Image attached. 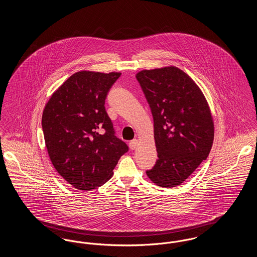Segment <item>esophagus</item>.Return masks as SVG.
<instances>
[{
  "mask_svg": "<svg viewBox=\"0 0 257 257\" xmlns=\"http://www.w3.org/2000/svg\"><path fill=\"white\" fill-rule=\"evenodd\" d=\"M137 147H138V140H137V139L132 140V141L129 143V147H130V149L134 150L135 148Z\"/></svg>",
  "mask_w": 257,
  "mask_h": 257,
  "instance_id": "1",
  "label": "esophagus"
}]
</instances>
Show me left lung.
Returning <instances> with one entry per match:
<instances>
[{
  "instance_id": "1",
  "label": "left lung",
  "mask_w": 257,
  "mask_h": 257,
  "mask_svg": "<svg viewBox=\"0 0 257 257\" xmlns=\"http://www.w3.org/2000/svg\"><path fill=\"white\" fill-rule=\"evenodd\" d=\"M136 78L153 115L158 153L147 176L161 187L178 186L207 159L213 145L207 101L196 83L175 66L143 70Z\"/></svg>"
}]
</instances>
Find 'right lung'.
Instances as JSON below:
<instances>
[{
	"mask_svg": "<svg viewBox=\"0 0 257 257\" xmlns=\"http://www.w3.org/2000/svg\"><path fill=\"white\" fill-rule=\"evenodd\" d=\"M121 73L80 71L50 98L42 130L56 171L76 189L106 183L128 146L115 136L105 100Z\"/></svg>",
	"mask_w": 257,
	"mask_h": 257,
	"instance_id": "add662e5",
	"label": "right lung"
}]
</instances>
